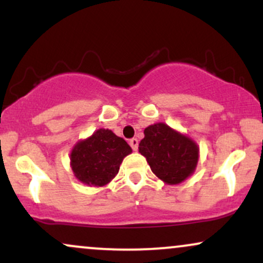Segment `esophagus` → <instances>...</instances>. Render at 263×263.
Returning a JSON list of instances; mask_svg holds the SVG:
<instances>
[{
    "label": "esophagus",
    "mask_w": 263,
    "mask_h": 263,
    "mask_svg": "<svg viewBox=\"0 0 263 263\" xmlns=\"http://www.w3.org/2000/svg\"><path fill=\"white\" fill-rule=\"evenodd\" d=\"M129 146L132 147V149H134V151H137L138 149V140H137V138H131V140H129Z\"/></svg>",
    "instance_id": "esophagus-1"
}]
</instances>
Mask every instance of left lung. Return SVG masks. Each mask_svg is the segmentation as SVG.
I'll use <instances>...</instances> for the list:
<instances>
[{"instance_id":"1","label":"left lung","mask_w":263,"mask_h":263,"mask_svg":"<svg viewBox=\"0 0 263 263\" xmlns=\"http://www.w3.org/2000/svg\"><path fill=\"white\" fill-rule=\"evenodd\" d=\"M138 149L146 157L153 173L168 184L182 183L197 167V144L164 123H156L144 129V138Z\"/></svg>"}]
</instances>
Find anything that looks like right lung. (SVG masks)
<instances>
[{
  "mask_svg": "<svg viewBox=\"0 0 263 263\" xmlns=\"http://www.w3.org/2000/svg\"><path fill=\"white\" fill-rule=\"evenodd\" d=\"M132 152L123 138L110 129L100 128L81 141L70 155L75 177L87 185H105L119 173L123 158Z\"/></svg>",
  "mask_w": 263,
  "mask_h": 263,
  "instance_id": "1",
  "label": "right lung"
}]
</instances>
